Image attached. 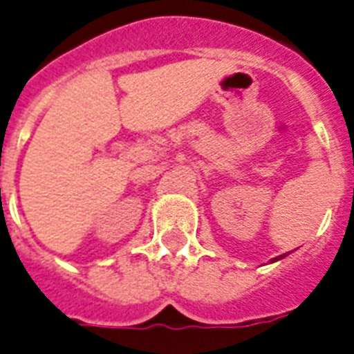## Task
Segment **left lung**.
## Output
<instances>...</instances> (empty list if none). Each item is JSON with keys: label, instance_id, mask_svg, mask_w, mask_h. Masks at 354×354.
Masks as SVG:
<instances>
[{"label": "left lung", "instance_id": "left-lung-1", "mask_svg": "<svg viewBox=\"0 0 354 354\" xmlns=\"http://www.w3.org/2000/svg\"><path fill=\"white\" fill-rule=\"evenodd\" d=\"M283 257H287V252H286V254H280V257H277V258H272V260H271V261H277V260H281V258H283Z\"/></svg>", "mask_w": 354, "mask_h": 354}]
</instances>
